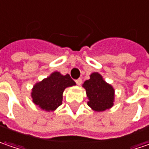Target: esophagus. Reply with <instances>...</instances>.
<instances>
[{
  "mask_svg": "<svg viewBox=\"0 0 149 149\" xmlns=\"http://www.w3.org/2000/svg\"><path fill=\"white\" fill-rule=\"evenodd\" d=\"M82 83H83V80H82L81 78H78V79H77V80H76V83H77L78 86H79V85H81Z\"/></svg>",
  "mask_w": 149,
  "mask_h": 149,
  "instance_id": "esophagus-1",
  "label": "esophagus"
}]
</instances>
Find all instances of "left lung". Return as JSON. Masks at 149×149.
I'll use <instances>...</instances> for the list:
<instances>
[{
	"mask_svg": "<svg viewBox=\"0 0 149 149\" xmlns=\"http://www.w3.org/2000/svg\"><path fill=\"white\" fill-rule=\"evenodd\" d=\"M83 88L88 100V105L93 111L102 112L114 105L115 89L99 72H93L90 78L83 83Z\"/></svg>",
	"mask_w": 149,
	"mask_h": 149,
	"instance_id": "1",
	"label": "left lung"
}]
</instances>
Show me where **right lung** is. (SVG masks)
I'll list each match as a JSON object with an SVG mask.
<instances>
[{
  "mask_svg": "<svg viewBox=\"0 0 149 149\" xmlns=\"http://www.w3.org/2000/svg\"><path fill=\"white\" fill-rule=\"evenodd\" d=\"M75 85L76 83L69 74L54 72L33 85L31 92L32 101L45 111H55L62 104L64 90Z\"/></svg>",
  "mask_w": 149,
  "mask_h": 149,
  "instance_id": "add662e5",
  "label": "right lung"
}]
</instances>
